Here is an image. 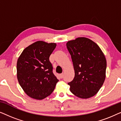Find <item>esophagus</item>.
Masks as SVG:
<instances>
[{
  "mask_svg": "<svg viewBox=\"0 0 121 121\" xmlns=\"http://www.w3.org/2000/svg\"><path fill=\"white\" fill-rule=\"evenodd\" d=\"M63 77H64V74H63V73H62V74H60V78H63Z\"/></svg>",
  "mask_w": 121,
  "mask_h": 121,
  "instance_id": "esophagus-1",
  "label": "esophagus"
}]
</instances>
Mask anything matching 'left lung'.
<instances>
[{
	"instance_id": "1",
	"label": "left lung",
	"mask_w": 121,
	"mask_h": 121,
	"mask_svg": "<svg viewBox=\"0 0 121 121\" xmlns=\"http://www.w3.org/2000/svg\"><path fill=\"white\" fill-rule=\"evenodd\" d=\"M73 63L75 76L68 82L70 90L82 99L97 93L106 78V60L101 49L91 39L78 37L67 43Z\"/></svg>"
}]
</instances>
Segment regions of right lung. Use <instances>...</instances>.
Returning a JSON list of instances; mask_svg holds the SVG:
<instances>
[{
  "mask_svg": "<svg viewBox=\"0 0 121 121\" xmlns=\"http://www.w3.org/2000/svg\"><path fill=\"white\" fill-rule=\"evenodd\" d=\"M56 47L55 43L37 41L26 47L17 59L18 82L31 98L42 100L48 96L58 82L49 59Z\"/></svg>",
  "mask_w": 121,
  "mask_h": 121,
  "instance_id": "right-lung-1",
  "label": "right lung"
}]
</instances>
